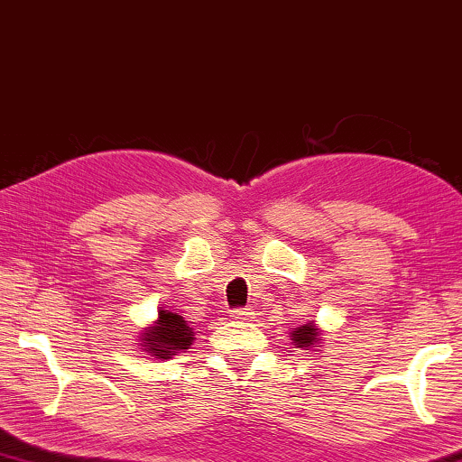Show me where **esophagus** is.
<instances>
[{"mask_svg": "<svg viewBox=\"0 0 462 462\" xmlns=\"http://www.w3.org/2000/svg\"><path fill=\"white\" fill-rule=\"evenodd\" d=\"M251 315H253L251 309H234L230 318L236 319V321H246V319H251Z\"/></svg>", "mask_w": 462, "mask_h": 462, "instance_id": "1", "label": "esophagus"}]
</instances>
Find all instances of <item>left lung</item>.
I'll list each match as a JSON object with an SVG mask.
<instances>
[{"mask_svg":"<svg viewBox=\"0 0 462 462\" xmlns=\"http://www.w3.org/2000/svg\"><path fill=\"white\" fill-rule=\"evenodd\" d=\"M292 340L299 344L300 348H305V350H309L313 346V342L318 340V329H315L311 323H305V326H300V328H297V332L292 334Z\"/></svg>","mask_w":462,"mask_h":462,"instance_id":"obj_1","label":"left lung"}]
</instances>
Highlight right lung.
I'll list each match as a JSON object with an SVG mask.
<instances>
[{"label":"right lung","mask_w":462,"mask_h":462,"mask_svg":"<svg viewBox=\"0 0 462 462\" xmlns=\"http://www.w3.org/2000/svg\"><path fill=\"white\" fill-rule=\"evenodd\" d=\"M192 344V329L187 326L180 315L160 311L157 326L144 332L143 346L155 355V359H170L178 350L189 348Z\"/></svg>","instance_id":"1"}]
</instances>
